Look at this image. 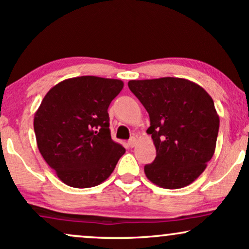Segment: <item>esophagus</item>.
Masks as SVG:
<instances>
[{"instance_id":"1","label":"esophagus","mask_w":249,"mask_h":249,"mask_svg":"<svg viewBox=\"0 0 249 249\" xmlns=\"http://www.w3.org/2000/svg\"><path fill=\"white\" fill-rule=\"evenodd\" d=\"M127 144H128V146H130V147L136 146V144H137V138H136V137H132V138H131L130 141L127 142Z\"/></svg>"}]
</instances>
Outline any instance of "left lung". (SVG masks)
Wrapping results in <instances>:
<instances>
[{
	"instance_id": "obj_1",
	"label": "left lung",
	"mask_w": 249,
	"mask_h": 249,
	"mask_svg": "<svg viewBox=\"0 0 249 249\" xmlns=\"http://www.w3.org/2000/svg\"><path fill=\"white\" fill-rule=\"evenodd\" d=\"M128 88L150 116L157 157L145 165L147 179L168 190L192 184L215 151L220 121L212 97L177 77L130 81Z\"/></svg>"
}]
</instances>
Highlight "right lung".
Instances as JSON below:
<instances>
[{"instance_id":"right-lung-1","label":"right lung","mask_w":249,"mask_h":249,"mask_svg":"<svg viewBox=\"0 0 249 249\" xmlns=\"http://www.w3.org/2000/svg\"><path fill=\"white\" fill-rule=\"evenodd\" d=\"M121 79L81 76L51 88L34 117L37 146L65 185L93 187L115 170L125 148L111 139L107 108Z\"/></svg>"}]
</instances>
